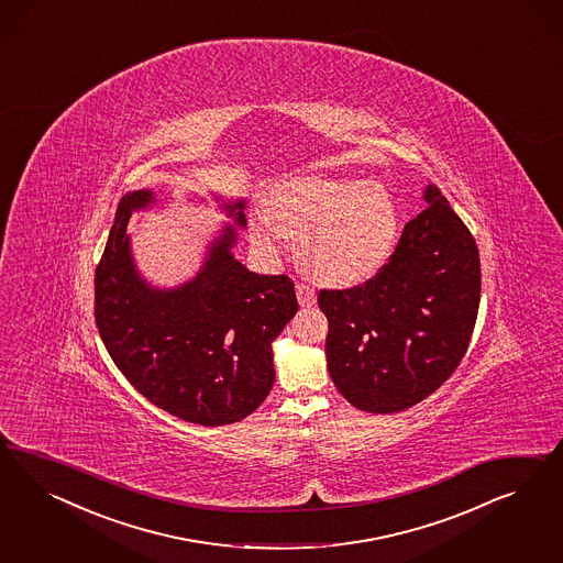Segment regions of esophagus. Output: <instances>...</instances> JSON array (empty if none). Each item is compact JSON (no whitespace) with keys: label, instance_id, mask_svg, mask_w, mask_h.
I'll return each mask as SVG.
<instances>
[{"label":"esophagus","instance_id":"esophagus-1","mask_svg":"<svg viewBox=\"0 0 563 563\" xmlns=\"http://www.w3.org/2000/svg\"><path fill=\"white\" fill-rule=\"evenodd\" d=\"M297 299H299V306L311 307L316 303V290H313V287H309V285L299 283L297 285Z\"/></svg>","mask_w":563,"mask_h":563}]
</instances>
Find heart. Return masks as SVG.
<instances>
[{"label":"heart","instance_id":"heart-1","mask_svg":"<svg viewBox=\"0 0 563 563\" xmlns=\"http://www.w3.org/2000/svg\"><path fill=\"white\" fill-rule=\"evenodd\" d=\"M268 208L250 221L254 241L274 252L283 235L295 239L303 271L332 287L369 280L400 235L390 191L358 179L292 177L271 191Z\"/></svg>","mask_w":563,"mask_h":563}]
</instances>
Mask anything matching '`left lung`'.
<instances>
[{
    "mask_svg": "<svg viewBox=\"0 0 563 563\" xmlns=\"http://www.w3.org/2000/svg\"><path fill=\"white\" fill-rule=\"evenodd\" d=\"M407 222L393 256L361 287L320 290L325 358L339 393L358 410L398 412L456 372L477 322L475 238L442 191Z\"/></svg>",
    "mask_w": 563,
    "mask_h": 563,
    "instance_id": "left-lung-1",
    "label": "left lung"
}]
</instances>
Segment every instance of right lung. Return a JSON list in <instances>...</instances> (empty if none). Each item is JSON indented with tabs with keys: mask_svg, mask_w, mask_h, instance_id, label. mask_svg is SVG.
<instances>
[{
	"mask_svg": "<svg viewBox=\"0 0 563 563\" xmlns=\"http://www.w3.org/2000/svg\"><path fill=\"white\" fill-rule=\"evenodd\" d=\"M151 189L121 198L95 273V320L104 349L144 398L189 423L217 427L245 419L274 384L273 342L297 313L295 285L285 274L250 273L233 256V217L208 245L205 264L175 289H156L136 271L128 222L154 205Z\"/></svg>",
	"mask_w": 563,
	"mask_h": 563,
	"instance_id": "add662e5",
	"label": "right lung"
}]
</instances>
